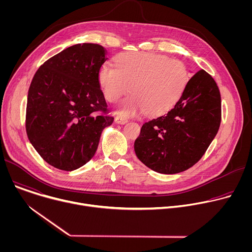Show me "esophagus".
Masks as SVG:
<instances>
[{
    "label": "esophagus",
    "instance_id": "esophagus-1",
    "mask_svg": "<svg viewBox=\"0 0 252 252\" xmlns=\"http://www.w3.org/2000/svg\"><path fill=\"white\" fill-rule=\"evenodd\" d=\"M115 122H116L117 124H119V125H125V124L127 123V120H126V119H124V118H121V117H117V118L115 119Z\"/></svg>",
    "mask_w": 252,
    "mask_h": 252
}]
</instances>
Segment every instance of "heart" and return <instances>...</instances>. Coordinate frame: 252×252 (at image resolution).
Listing matches in <instances>:
<instances>
[{
  "mask_svg": "<svg viewBox=\"0 0 252 252\" xmlns=\"http://www.w3.org/2000/svg\"><path fill=\"white\" fill-rule=\"evenodd\" d=\"M115 63L101 65L98 82L110 102L119 101L129 91L132 94L118 106L117 113L122 117L168 113L182 98L189 80L183 62L161 55L124 53Z\"/></svg>",
  "mask_w": 252,
  "mask_h": 252,
  "instance_id": "b5f03b06",
  "label": "heart"
}]
</instances>
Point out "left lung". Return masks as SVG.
<instances>
[{"mask_svg":"<svg viewBox=\"0 0 252 252\" xmlns=\"http://www.w3.org/2000/svg\"><path fill=\"white\" fill-rule=\"evenodd\" d=\"M221 121L219 87L200 69L166 115L143 124L134 141L137 158L164 174L185 171L195 164L217 135Z\"/></svg>","mask_w":252,"mask_h":252,"instance_id":"left-lung-1","label":"left lung"}]
</instances>
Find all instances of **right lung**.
Returning a JSON list of instances; mask_svg holds the SVG:
<instances>
[{
    "label": "right lung",
    "mask_w": 252,
    "mask_h": 252,
    "mask_svg": "<svg viewBox=\"0 0 252 252\" xmlns=\"http://www.w3.org/2000/svg\"><path fill=\"white\" fill-rule=\"evenodd\" d=\"M106 60L103 47L78 44L49 59L32 78L27 134L43 159L56 168L71 171L90 161L102 129L114 122L106 115L98 82Z\"/></svg>",
    "instance_id": "add662e5"
}]
</instances>
